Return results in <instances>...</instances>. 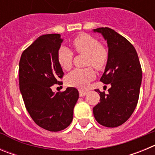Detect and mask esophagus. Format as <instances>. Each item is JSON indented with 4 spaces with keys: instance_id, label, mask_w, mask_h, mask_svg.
Masks as SVG:
<instances>
[{
    "instance_id": "esophagus-1",
    "label": "esophagus",
    "mask_w": 155,
    "mask_h": 155,
    "mask_svg": "<svg viewBox=\"0 0 155 155\" xmlns=\"http://www.w3.org/2000/svg\"><path fill=\"white\" fill-rule=\"evenodd\" d=\"M86 94H87V91H83V90H79V95H80V97L84 96Z\"/></svg>"
}]
</instances>
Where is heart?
<instances>
[{
    "mask_svg": "<svg viewBox=\"0 0 155 155\" xmlns=\"http://www.w3.org/2000/svg\"><path fill=\"white\" fill-rule=\"evenodd\" d=\"M72 45L78 53L87 55L86 64L93 66L95 69L102 70L108 61L109 53L106 48L99 44L97 39L86 33L77 35L72 40ZM74 53L67 46H61L57 53V61L65 71L71 68ZM95 77V73L91 68L75 69L66 78V83L71 87L84 89L87 84Z\"/></svg>",
    "mask_w": 155,
    "mask_h": 155,
    "instance_id": "heart-1",
    "label": "heart"
}]
</instances>
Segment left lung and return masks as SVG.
Segmentation results:
<instances>
[{
	"instance_id": "left-lung-1",
	"label": "left lung",
	"mask_w": 155,
	"mask_h": 155,
	"mask_svg": "<svg viewBox=\"0 0 155 155\" xmlns=\"http://www.w3.org/2000/svg\"><path fill=\"white\" fill-rule=\"evenodd\" d=\"M107 41L109 57L100 81L110 84L109 93H100V102L93 108L96 121L106 127H116L124 124L137 105L142 81V70L135 48L123 35L112 28H98Z\"/></svg>"
}]
</instances>
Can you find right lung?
<instances>
[{
    "mask_svg": "<svg viewBox=\"0 0 155 155\" xmlns=\"http://www.w3.org/2000/svg\"><path fill=\"white\" fill-rule=\"evenodd\" d=\"M63 39L60 34L39 36L23 51L19 61V88L28 113L35 124L46 130H64L73 120L79 93L68 87L53 92L51 86L62 84V68L57 53Z\"/></svg>",
    "mask_w": 155,
    "mask_h": 155,
    "instance_id": "1",
    "label": "right lung"
}]
</instances>
